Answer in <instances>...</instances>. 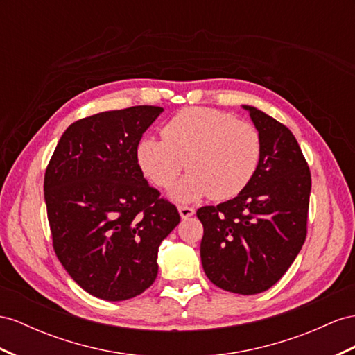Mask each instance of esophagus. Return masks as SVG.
<instances>
[{
  "instance_id": "obj_1",
  "label": "esophagus",
  "mask_w": 355,
  "mask_h": 355,
  "mask_svg": "<svg viewBox=\"0 0 355 355\" xmlns=\"http://www.w3.org/2000/svg\"><path fill=\"white\" fill-rule=\"evenodd\" d=\"M178 213L181 216V219H189V217H192L195 214V208L187 207V205H180Z\"/></svg>"
}]
</instances>
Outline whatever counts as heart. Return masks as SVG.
I'll use <instances>...</instances> for the list:
<instances>
[{"label": "heart", "instance_id": "heart-1", "mask_svg": "<svg viewBox=\"0 0 355 355\" xmlns=\"http://www.w3.org/2000/svg\"><path fill=\"white\" fill-rule=\"evenodd\" d=\"M162 139L144 138L136 163L154 186L169 189L186 168L189 174L172 190L178 202L210 196L225 201L240 195L255 177L261 138L249 123L211 107H186L162 127Z\"/></svg>", "mask_w": 355, "mask_h": 355}]
</instances>
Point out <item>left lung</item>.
I'll return each mask as SVG.
<instances>
[{
	"label": "left lung",
	"mask_w": 355,
	"mask_h": 355,
	"mask_svg": "<svg viewBox=\"0 0 355 355\" xmlns=\"http://www.w3.org/2000/svg\"><path fill=\"white\" fill-rule=\"evenodd\" d=\"M261 138L255 177L240 195L196 211L204 226L207 277L234 294L264 293L285 275L306 240L311 171L294 135L259 109L243 105Z\"/></svg>",
	"instance_id": "8db88e82"
}]
</instances>
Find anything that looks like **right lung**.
<instances>
[{
  "label": "right lung",
  "mask_w": 355,
  "mask_h": 355,
  "mask_svg": "<svg viewBox=\"0 0 355 355\" xmlns=\"http://www.w3.org/2000/svg\"><path fill=\"white\" fill-rule=\"evenodd\" d=\"M159 106L106 111L70 124L44 174L53 250L88 294L123 302L157 277L160 243L180 223L136 163Z\"/></svg>",
  "instance_id": "right-lung-1"
}]
</instances>
